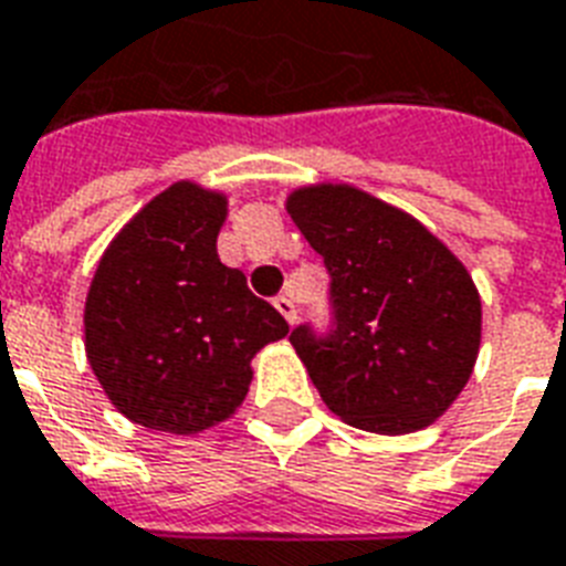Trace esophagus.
Wrapping results in <instances>:
<instances>
[{
  "instance_id": "esophagus-1",
  "label": "esophagus",
  "mask_w": 566,
  "mask_h": 566,
  "mask_svg": "<svg viewBox=\"0 0 566 566\" xmlns=\"http://www.w3.org/2000/svg\"><path fill=\"white\" fill-rule=\"evenodd\" d=\"M274 306H277L280 315H283V318H286L289 324H295L297 310H295V301H292V297H289V295H277V297H274Z\"/></svg>"
}]
</instances>
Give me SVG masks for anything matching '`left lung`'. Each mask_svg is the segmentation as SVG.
I'll use <instances>...</instances> for the list:
<instances>
[{
	"instance_id": "left-lung-1",
	"label": "left lung",
	"mask_w": 566,
	"mask_h": 566,
	"mask_svg": "<svg viewBox=\"0 0 566 566\" xmlns=\"http://www.w3.org/2000/svg\"><path fill=\"white\" fill-rule=\"evenodd\" d=\"M286 212L331 274V331L289 336L324 405L375 433L440 419L479 357L470 271L413 214L354 186L297 188Z\"/></svg>"
}]
</instances>
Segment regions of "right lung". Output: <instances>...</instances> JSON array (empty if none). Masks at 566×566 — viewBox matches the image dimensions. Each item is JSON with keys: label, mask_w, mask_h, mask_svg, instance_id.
<instances>
[{"label": "right lung", "mask_w": 566, "mask_h": 566, "mask_svg": "<svg viewBox=\"0 0 566 566\" xmlns=\"http://www.w3.org/2000/svg\"><path fill=\"white\" fill-rule=\"evenodd\" d=\"M227 197L197 182L156 195L108 244L85 301V352L133 422L197 433L235 413L253 354L286 318L218 260Z\"/></svg>", "instance_id": "add662e5"}]
</instances>
